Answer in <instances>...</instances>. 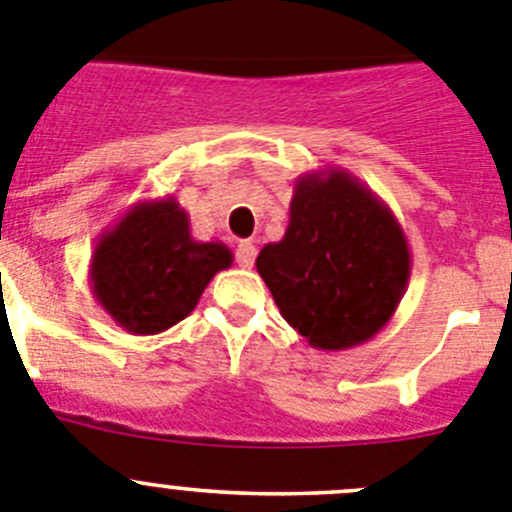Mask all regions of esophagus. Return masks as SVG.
Here are the masks:
<instances>
[{
    "mask_svg": "<svg viewBox=\"0 0 512 512\" xmlns=\"http://www.w3.org/2000/svg\"><path fill=\"white\" fill-rule=\"evenodd\" d=\"M237 265L240 267H252L255 265V257H257V247L252 245L250 240H240V245H237Z\"/></svg>",
    "mask_w": 512,
    "mask_h": 512,
    "instance_id": "1",
    "label": "esophagus"
}]
</instances>
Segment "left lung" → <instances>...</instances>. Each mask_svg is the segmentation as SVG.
I'll return each instance as SVG.
<instances>
[{
  "mask_svg": "<svg viewBox=\"0 0 512 512\" xmlns=\"http://www.w3.org/2000/svg\"><path fill=\"white\" fill-rule=\"evenodd\" d=\"M285 321L321 351L371 341L399 308L412 275L394 212L348 171L298 176L283 240L255 260Z\"/></svg>",
  "mask_w": 512,
  "mask_h": 512,
  "instance_id": "1",
  "label": "left lung"
}]
</instances>
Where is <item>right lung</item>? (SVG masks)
Wrapping results in <instances>:
<instances>
[{"mask_svg": "<svg viewBox=\"0 0 512 512\" xmlns=\"http://www.w3.org/2000/svg\"><path fill=\"white\" fill-rule=\"evenodd\" d=\"M224 242L191 237L174 197L136 202L98 237L90 288L100 308L133 336H156L197 308L204 288L232 265Z\"/></svg>", "mask_w": 512, "mask_h": 512, "instance_id": "obj_1", "label": "right lung"}]
</instances>
